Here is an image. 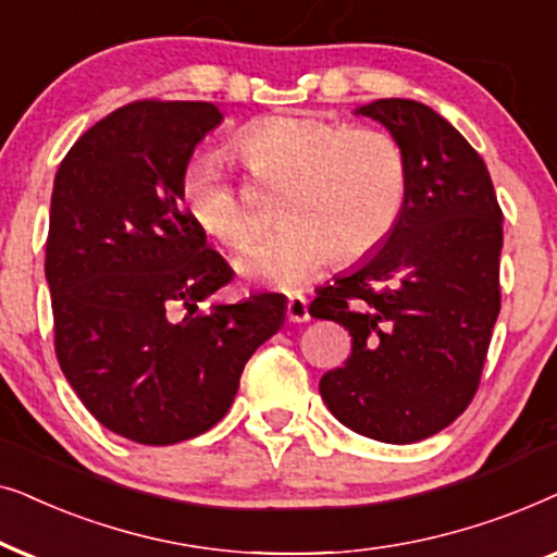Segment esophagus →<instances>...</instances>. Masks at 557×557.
<instances>
[{
    "instance_id": "1",
    "label": "esophagus",
    "mask_w": 557,
    "mask_h": 557,
    "mask_svg": "<svg viewBox=\"0 0 557 557\" xmlns=\"http://www.w3.org/2000/svg\"><path fill=\"white\" fill-rule=\"evenodd\" d=\"M310 318L308 313V300L300 298V295H295V298L287 300V321L290 323H306Z\"/></svg>"
}]
</instances>
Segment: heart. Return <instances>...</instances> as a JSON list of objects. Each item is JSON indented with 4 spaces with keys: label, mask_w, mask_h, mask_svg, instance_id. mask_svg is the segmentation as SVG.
Returning <instances> with one entry per match:
<instances>
[{
    "label": "heart",
    "mask_w": 557,
    "mask_h": 557,
    "mask_svg": "<svg viewBox=\"0 0 557 557\" xmlns=\"http://www.w3.org/2000/svg\"><path fill=\"white\" fill-rule=\"evenodd\" d=\"M234 154L259 188L277 193V232L236 257V272L280 290H298L336 255L367 257L395 232L410 168L387 129L346 127L315 116H272L234 139ZM181 198L196 226L224 247H239L255 226L239 185L216 154L190 160Z\"/></svg>",
    "instance_id": "obj_1"
}]
</instances>
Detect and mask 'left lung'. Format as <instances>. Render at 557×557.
<instances>
[{
	"instance_id": "left-lung-1",
	"label": "left lung",
	"mask_w": 557,
	"mask_h": 557,
	"mask_svg": "<svg viewBox=\"0 0 557 557\" xmlns=\"http://www.w3.org/2000/svg\"><path fill=\"white\" fill-rule=\"evenodd\" d=\"M356 114L403 143L410 185L395 232L310 302V315L351 336L321 397L367 438L414 443L448 428L479 389L502 308V209L479 152L425 103L380 99Z\"/></svg>"
}]
</instances>
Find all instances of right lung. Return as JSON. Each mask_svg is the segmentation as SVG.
I'll use <instances>...</instances> for the list:
<instances>
[{"mask_svg":"<svg viewBox=\"0 0 557 557\" xmlns=\"http://www.w3.org/2000/svg\"><path fill=\"white\" fill-rule=\"evenodd\" d=\"M221 119L209 101L127 103L55 173L46 277L58 364L103 428L145 446L216 425L249 356L285 323L277 293L196 313L234 277L181 198L193 150Z\"/></svg>","mask_w":557,"mask_h":557,"instance_id":"1","label":"right lung"}]
</instances>
